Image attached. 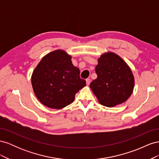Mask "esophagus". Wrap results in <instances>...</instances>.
I'll return each instance as SVG.
<instances>
[{
    "label": "esophagus",
    "instance_id": "1",
    "mask_svg": "<svg viewBox=\"0 0 159 159\" xmlns=\"http://www.w3.org/2000/svg\"><path fill=\"white\" fill-rule=\"evenodd\" d=\"M85 81H86V84H87V85H89V84L91 83V80L88 78V79H86Z\"/></svg>",
    "mask_w": 159,
    "mask_h": 159
}]
</instances>
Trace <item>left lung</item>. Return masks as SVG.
Returning <instances> with one entry per match:
<instances>
[{
  "instance_id": "8db88e82",
  "label": "left lung",
  "mask_w": 159,
  "mask_h": 159,
  "mask_svg": "<svg viewBox=\"0 0 159 159\" xmlns=\"http://www.w3.org/2000/svg\"><path fill=\"white\" fill-rule=\"evenodd\" d=\"M97 79L89 85L99 102L111 107L128 99L133 93L134 79L131 68L113 52L105 53L95 67Z\"/></svg>"
}]
</instances>
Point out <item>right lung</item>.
Wrapping results in <instances>:
<instances>
[{
    "instance_id": "obj_1",
    "label": "right lung",
    "mask_w": 159,
    "mask_h": 159,
    "mask_svg": "<svg viewBox=\"0 0 159 159\" xmlns=\"http://www.w3.org/2000/svg\"><path fill=\"white\" fill-rule=\"evenodd\" d=\"M71 57L57 50L42 57L32 75V85L36 98L46 107L60 109L71 104L75 95L86 85L80 77L79 68Z\"/></svg>"
}]
</instances>
